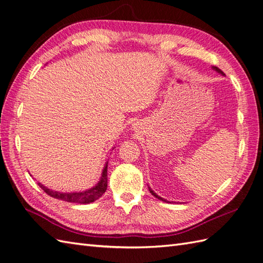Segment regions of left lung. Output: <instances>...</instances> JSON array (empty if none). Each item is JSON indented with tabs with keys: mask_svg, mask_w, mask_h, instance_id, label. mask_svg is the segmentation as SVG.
Segmentation results:
<instances>
[{
	"mask_svg": "<svg viewBox=\"0 0 263 263\" xmlns=\"http://www.w3.org/2000/svg\"><path fill=\"white\" fill-rule=\"evenodd\" d=\"M212 69L215 71V72H218V73H220L221 74V76H224V73L223 72H222L220 69H219V67H217V66H212ZM147 187H149V191H150V193L152 194V196L153 197H156L158 200H160V201H163V202H166V203H176V202H172V201H167V200H165V199H163L162 197H160V196H158V194L156 193V192H154L152 189H151V187L149 186V185H147Z\"/></svg>",
	"mask_w": 263,
	"mask_h": 263,
	"instance_id": "obj_1",
	"label": "left lung"
}]
</instances>
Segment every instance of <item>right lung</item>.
I'll return each mask as SVG.
<instances>
[{
	"label": "right lung",
	"instance_id": "obj_1",
	"mask_svg": "<svg viewBox=\"0 0 263 263\" xmlns=\"http://www.w3.org/2000/svg\"><path fill=\"white\" fill-rule=\"evenodd\" d=\"M116 146L112 147V150ZM39 186L41 189L48 193L50 197L59 199L62 201L66 202H71V203H80V204H87V203H92V202L97 201L99 198L103 196V193L106 191L107 187V161L104 164V167L102 170V173H101L100 180L98 181V183L96 185H93L90 189H86L84 191H77V192H60L49 189L48 186L43 185L41 182H37Z\"/></svg>",
	"mask_w": 263,
	"mask_h": 263
}]
</instances>
